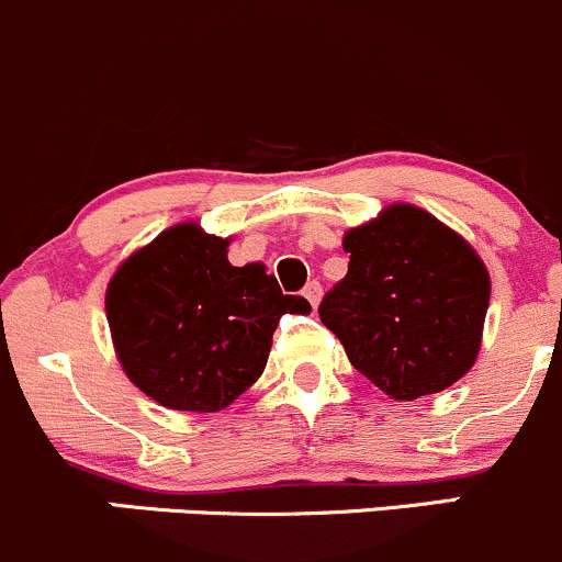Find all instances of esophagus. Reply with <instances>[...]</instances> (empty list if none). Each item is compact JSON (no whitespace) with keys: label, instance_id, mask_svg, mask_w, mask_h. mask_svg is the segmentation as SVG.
Returning a JSON list of instances; mask_svg holds the SVG:
<instances>
[{"label":"esophagus","instance_id":"obj_1","mask_svg":"<svg viewBox=\"0 0 562 562\" xmlns=\"http://www.w3.org/2000/svg\"><path fill=\"white\" fill-rule=\"evenodd\" d=\"M303 297L308 300V303L316 308V305H319V297H322V283L319 281H308V283H305Z\"/></svg>","mask_w":562,"mask_h":562}]
</instances>
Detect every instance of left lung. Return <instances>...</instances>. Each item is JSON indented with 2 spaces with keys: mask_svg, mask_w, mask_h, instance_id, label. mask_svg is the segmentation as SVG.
I'll return each instance as SVG.
<instances>
[{
  "mask_svg": "<svg viewBox=\"0 0 562 562\" xmlns=\"http://www.w3.org/2000/svg\"><path fill=\"white\" fill-rule=\"evenodd\" d=\"M349 270L319 303L347 358L398 402L446 391L481 349L488 273L435 215L393 204L344 237Z\"/></svg>",
  "mask_w": 562,
  "mask_h": 562,
  "instance_id": "left-lung-1",
  "label": "left lung"
}]
</instances>
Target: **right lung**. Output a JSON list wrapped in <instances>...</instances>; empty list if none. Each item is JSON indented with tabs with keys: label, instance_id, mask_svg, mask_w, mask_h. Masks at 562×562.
Wrapping results in <instances>:
<instances>
[{
	"label": "right lung",
	"instance_id": "add662e5",
	"mask_svg": "<svg viewBox=\"0 0 562 562\" xmlns=\"http://www.w3.org/2000/svg\"><path fill=\"white\" fill-rule=\"evenodd\" d=\"M226 246L180 224L133 254L105 292L122 369L169 409L229 407L265 371L281 314L311 311L265 265H229Z\"/></svg>",
	"mask_w": 562,
	"mask_h": 562
}]
</instances>
